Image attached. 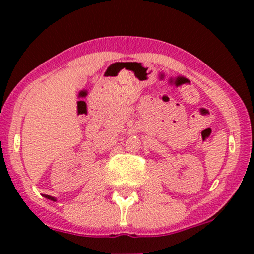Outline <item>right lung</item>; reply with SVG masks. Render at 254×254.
I'll return each instance as SVG.
<instances>
[{"instance_id": "1", "label": "right lung", "mask_w": 254, "mask_h": 254, "mask_svg": "<svg viewBox=\"0 0 254 254\" xmlns=\"http://www.w3.org/2000/svg\"><path fill=\"white\" fill-rule=\"evenodd\" d=\"M44 197H45V198H48V199H51V200H54V202H56V198H55V197L48 196V194H44Z\"/></svg>"}]
</instances>
